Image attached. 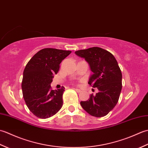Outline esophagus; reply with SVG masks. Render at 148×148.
<instances>
[{
    "label": "esophagus",
    "instance_id": "esophagus-1",
    "mask_svg": "<svg viewBox=\"0 0 148 148\" xmlns=\"http://www.w3.org/2000/svg\"><path fill=\"white\" fill-rule=\"evenodd\" d=\"M74 90H76L77 93H80V92H81V90H80V89H78V88H74Z\"/></svg>",
    "mask_w": 148,
    "mask_h": 148
}]
</instances>
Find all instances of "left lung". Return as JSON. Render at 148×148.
Here are the masks:
<instances>
[{
  "label": "left lung",
  "mask_w": 148,
  "mask_h": 148,
  "mask_svg": "<svg viewBox=\"0 0 148 148\" xmlns=\"http://www.w3.org/2000/svg\"><path fill=\"white\" fill-rule=\"evenodd\" d=\"M75 54L84 58L93 72L88 84L98 92L91 95L81 106L88 114L97 118L105 116L117 103L122 88V74L115 57L99 47L79 50Z\"/></svg>",
  "instance_id": "8db88e82"
}]
</instances>
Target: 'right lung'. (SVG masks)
Masks as SVG:
<instances>
[{"mask_svg":"<svg viewBox=\"0 0 148 148\" xmlns=\"http://www.w3.org/2000/svg\"><path fill=\"white\" fill-rule=\"evenodd\" d=\"M71 53L54 48L42 49L32 56L25 68L21 83L23 99L37 117L49 118L62 108L65 88L53 90L51 83L60 63Z\"/></svg>","mask_w":148,"mask_h":148,"instance_id":"add662e5","label":"right lung"}]
</instances>
